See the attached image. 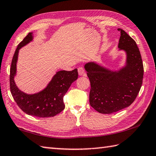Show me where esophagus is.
<instances>
[{
    "instance_id": "esophagus-1",
    "label": "esophagus",
    "mask_w": 156,
    "mask_h": 156,
    "mask_svg": "<svg viewBox=\"0 0 156 156\" xmlns=\"http://www.w3.org/2000/svg\"><path fill=\"white\" fill-rule=\"evenodd\" d=\"M78 75L79 76H86V72H85V70L82 67H80L78 68Z\"/></svg>"
}]
</instances>
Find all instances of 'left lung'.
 Instances as JSON below:
<instances>
[{
	"mask_svg": "<svg viewBox=\"0 0 156 156\" xmlns=\"http://www.w3.org/2000/svg\"><path fill=\"white\" fill-rule=\"evenodd\" d=\"M118 31H121L119 51L125 52V65L118 69L94 62L84 65L90 82V105L102 114H111L130 106L143 82V62L136 42L122 29Z\"/></svg>",
	"mask_w": 156,
	"mask_h": 156,
	"instance_id": "1",
	"label": "left lung"
}]
</instances>
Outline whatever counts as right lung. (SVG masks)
Returning a JSON list of instances; mask_svg holds the SVG:
<instances>
[{
    "label": "right lung",
    "mask_w": 156,
    "mask_h": 156,
    "mask_svg": "<svg viewBox=\"0 0 156 156\" xmlns=\"http://www.w3.org/2000/svg\"><path fill=\"white\" fill-rule=\"evenodd\" d=\"M33 40V33H29L18 45L13 55L10 69L11 92L16 104L26 114L41 118L54 117L64 109V96L72 82L77 80L78 70L76 68L72 71L57 72L46 87L36 93L27 94L20 90L15 82L19 52Z\"/></svg>",
    "instance_id": "add662e5"
}]
</instances>
